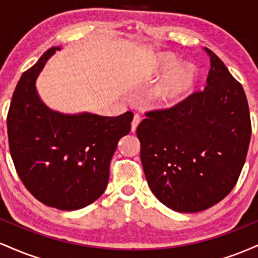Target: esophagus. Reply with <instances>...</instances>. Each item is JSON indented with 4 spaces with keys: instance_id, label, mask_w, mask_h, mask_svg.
<instances>
[{
    "instance_id": "obj_1",
    "label": "esophagus",
    "mask_w": 258,
    "mask_h": 258,
    "mask_svg": "<svg viewBox=\"0 0 258 258\" xmlns=\"http://www.w3.org/2000/svg\"><path fill=\"white\" fill-rule=\"evenodd\" d=\"M142 121V117L139 116L138 114H136L135 116H133V120H132V123H131V130L132 132H135L136 130H137V126L139 125V122Z\"/></svg>"
}]
</instances>
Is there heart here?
<instances>
[{
    "instance_id": "1",
    "label": "heart",
    "mask_w": 258,
    "mask_h": 258,
    "mask_svg": "<svg viewBox=\"0 0 258 258\" xmlns=\"http://www.w3.org/2000/svg\"><path fill=\"white\" fill-rule=\"evenodd\" d=\"M178 63L172 55L162 54L159 58V69L168 72ZM197 81V70L191 65H180L172 70L150 93L158 105H173L188 96Z\"/></svg>"
}]
</instances>
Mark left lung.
<instances>
[{"instance_id":"1","label":"left lung","mask_w":258,"mask_h":258,"mask_svg":"<svg viewBox=\"0 0 258 258\" xmlns=\"http://www.w3.org/2000/svg\"><path fill=\"white\" fill-rule=\"evenodd\" d=\"M207 86L137 127L153 194L178 212H199L232 191L245 164L251 120L242 86L211 49Z\"/></svg>"}]
</instances>
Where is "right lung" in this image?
<instances>
[{
    "label": "right lung",
    "mask_w": 258,
    "mask_h": 258,
    "mask_svg": "<svg viewBox=\"0 0 258 258\" xmlns=\"http://www.w3.org/2000/svg\"><path fill=\"white\" fill-rule=\"evenodd\" d=\"M55 49L44 52L18 81L7 115L8 142L25 188L44 205L73 211L104 193L111 158L131 131L133 114L65 115L47 108L35 84Z\"/></svg>",
    "instance_id": "right-lung-1"
}]
</instances>
